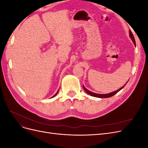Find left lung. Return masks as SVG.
Masks as SVG:
<instances>
[{"instance_id": "8db88e82", "label": "left lung", "mask_w": 148, "mask_h": 148, "mask_svg": "<svg viewBox=\"0 0 148 148\" xmlns=\"http://www.w3.org/2000/svg\"><path fill=\"white\" fill-rule=\"evenodd\" d=\"M129 35H130V38L132 39V41L133 42L134 44H135V45H136V42H135V38H134V36H133V34H132L131 30H130V31H129ZM125 85H124V86H125ZM124 86H122V87L121 88H120L119 89H118V90H117V91H115L109 93V94H105V95H100V94H97V93L92 92H91V91H89L88 89H86V88H85L84 86H83V89H84V91H86L88 94H89V95H91V96H93V97H99V98H107V97H112V96H113L114 95H115V94H117L119 91H120L121 90V89H122V88H123Z\"/></svg>"}]
</instances>
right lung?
Instances as JSON below:
<instances>
[{
    "label": "right lung",
    "mask_w": 148,
    "mask_h": 148,
    "mask_svg": "<svg viewBox=\"0 0 148 148\" xmlns=\"http://www.w3.org/2000/svg\"><path fill=\"white\" fill-rule=\"evenodd\" d=\"M58 91H57V92H56V95H53V96H52V97H55V96H56V95H57V92H58Z\"/></svg>",
    "instance_id": "obj_1"
}]
</instances>
